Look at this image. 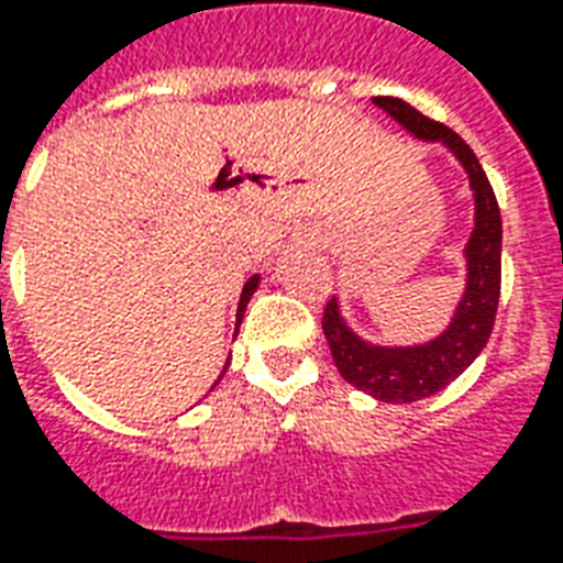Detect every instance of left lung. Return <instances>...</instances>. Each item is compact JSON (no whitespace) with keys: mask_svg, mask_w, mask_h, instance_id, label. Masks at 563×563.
I'll return each instance as SVG.
<instances>
[{"mask_svg":"<svg viewBox=\"0 0 563 563\" xmlns=\"http://www.w3.org/2000/svg\"><path fill=\"white\" fill-rule=\"evenodd\" d=\"M391 121L418 142H439L466 172L475 217L468 231L463 261L466 276L463 290L442 332L416 344H379L367 341L350 327L341 297L329 299L323 311V335L329 341L338 374L358 391L377 397L383 404H416L421 397L442 391L448 383L466 371L487 346L496 323L498 290H501V213L484 168L463 139L437 124L400 97H374Z\"/></svg>","mask_w":563,"mask_h":563,"instance_id":"left-lung-1","label":"left lung"}]
</instances>
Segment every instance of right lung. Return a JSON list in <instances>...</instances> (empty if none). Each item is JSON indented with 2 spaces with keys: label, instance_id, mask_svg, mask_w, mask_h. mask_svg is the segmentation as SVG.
<instances>
[{
  "label": "right lung",
  "instance_id": "right-lung-1",
  "mask_svg": "<svg viewBox=\"0 0 563 563\" xmlns=\"http://www.w3.org/2000/svg\"><path fill=\"white\" fill-rule=\"evenodd\" d=\"M257 287H261V273H255V276H249L246 285H243V294H240V302H236V329H240V320H243V314H246L249 299L255 297ZM225 367H228V362H225ZM219 379H222V374H219ZM213 386H219V383H213Z\"/></svg>",
  "mask_w": 563,
  "mask_h": 563
}]
</instances>
